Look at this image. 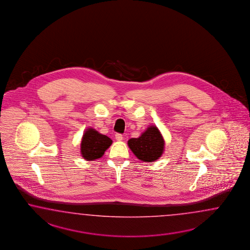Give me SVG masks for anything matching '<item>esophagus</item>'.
Wrapping results in <instances>:
<instances>
[{
	"label": "esophagus",
	"instance_id": "34e87169",
	"mask_svg": "<svg viewBox=\"0 0 250 250\" xmlns=\"http://www.w3.org/2000/svg\"><path fill=\"white\" fill-rule=\"evenodd\" d=\"M115 139H116L117 141H123L124 137H123V135H122L121 134H116V135H115Z\"/></svg>",
	"mask_w": 250,
	"mask_h": 250
}]
</instances>
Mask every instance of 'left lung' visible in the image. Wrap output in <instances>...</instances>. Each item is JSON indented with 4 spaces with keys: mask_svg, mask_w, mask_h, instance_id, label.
<instances>
[{
    "mask_svg": "<svg viewBox=\"0 0 250 250\" xmlns=\"http://www.w3.org/2000/svg\"><path fill=\"white\" fill-rule=\"evenodd\" d=\"M129 148L144 162H155L164 152L165 141L160 131L151 125L138 138L128 140Z\"/></svg>",
    "mask_w": 250,
    "mask_h": 250,
    "instance_id": "left-lung-1",
    "label": "left lung"
}]
</instances>
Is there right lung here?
<instances>
[{
  "label": "right lung",
  "mask_w": 250,
  "mask_h": 250,
  "mask_svg": "<svg viewBox=\"0 0 250 250\" xmlns=\"http://www.w3.org/2000/svg\"><path fill=\"white\" fill-rule=\"evenodd\" d=\"M112 143L113 141L106 135H102L95 129L87 128L82 138V156L87 161L98 159L104 155Z\"/></svg>",
  "instance_id": "1"
}]
</instances>
